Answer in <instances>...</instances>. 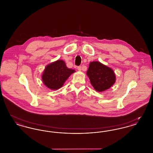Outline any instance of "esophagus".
<instances>
[{
    "instance_id": "1",
    "label": "esophagus",
    "mask_w": 153,
    "mask_h": 153,
    "mask_svg": "<svg viewBox=\"0 0 153 153\" xmlns=\"http://www.w3.org/2000/svg\"><path fill=\"white\" fill-rule=\"evenodd\" d=\"M77 69H78V71H81V70H82V67L81 66H78L77 67Z\"/></svg>"
}]
</instances>
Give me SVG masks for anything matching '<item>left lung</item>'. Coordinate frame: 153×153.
I'll return each mask as SVG.
<instances>
[{"label":"left lung","mask_w":153,"mask_h":153,"mask_svg":"<svg viewBox=\"0 0 153 153\" xmlns=\"http://www.w3.org/2000/svg\"><path fill=\"white\" fill-rule=\"evenodd\" d=\"M87 74L91 85L99 92L108 89L116 81L113 69L99 61L90 62Z\"/></svg>","instance_id":"obj_1"}]
</instances>
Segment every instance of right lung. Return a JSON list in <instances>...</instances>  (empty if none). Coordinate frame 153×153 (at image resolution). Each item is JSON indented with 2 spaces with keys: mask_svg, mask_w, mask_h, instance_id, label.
I'll use <instances>...</instances> for the list:
<instances>
[{
  "mask_svg": "<svg viewBox=\"0 0 153 153\" xmlns=\"http://www.w3.org/2000/svg\"><path fill=\"white\" fill-rule=\"evenodd\" d=\"M74 72V70L67 68L64 61L58 59L46 66L42 80L46 87L57 90L62 87L66 80Z\"/></svg>",
  "mask_w": 153,
  "mask_h": 153,
  "instance_id": "add662e5",
  "label": "right lung"
}]
</instances>
